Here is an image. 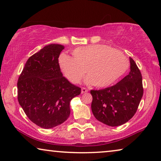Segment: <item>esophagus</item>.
I'll use <instances>...</instances> for the list:
<instances>
[{
    "label": "esophagus",
    "instance_id": "esophagus-1",
    "mask_svg": "<svg viewBox=\"0 0 161 161\" xmlns=\"http://www.w3.org/2000/svg\"><path fill=\"white\" fill-rule=\"evenodd\" d=\"M81 93H85V92H88V90L85 87H82V88H81Z\"/></svg>",
    "mask_w": 161,
    "mask_h": 161
}]
</instances>
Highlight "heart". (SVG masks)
Returning <instances> with one entry per match:
<instances>
[{
    "label": "heart",
    "mask_w": 161,
    "mask_h": 161,
    "mask_svg": "<svg viewBox=\"0 0 161 161\" xmlns=\"http://www.w3.org/2000/svg\"><path fill=\"white\" fill-rule=\"evenodd\" d=\"M72 54L74 58L65 54L59 58L63 75L72 84L80 82L86 70V83L99 88L108 87L120 80L129 68L123 54L105 45L79 47Z\"/></svg>",
    "instance_id": "1"
}]
</instances>
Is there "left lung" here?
I'll return each mask as SVG.
<instances>
[{
  "mask_svg": "<svg viewBox=\"0 0 161 161\" xmlns=\"http://www.w3.org/2000/svg\"><path fill=\"white\" fill-rule=\"evenodd\" d=\"M129 60L130 71L123 80L105 89L90 90L92 114L107 125H121L132 118L143 96L141 71L132 58Z\"/></svg>",
  "mask_w": 161,
  "mask_h": 161,
  "instance_id": "1",
  "label": "left lung"
}]
</instances>
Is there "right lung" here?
I'll list each match as a JSON object with an SVG mask.
<instances>
[{
  "label": "right lung",
  "mask_w": 161,
  "mask_h": 161,
  "mask_svg": "<svg viewBox=\"0 0 161 161\" xmlns=\"http://www.w3.org/2000/svg\"><path fill=\"white\" fill-rule=\"evenodd\" d=\"M64 47L52 44L28 58L17 81V98L27 117L43 128L69 118L70 102L81 88L63 76L58 58Z\"/></svg>",
  "instance_id": "1"
}]
</instances>
